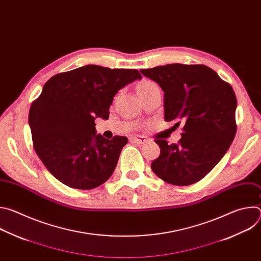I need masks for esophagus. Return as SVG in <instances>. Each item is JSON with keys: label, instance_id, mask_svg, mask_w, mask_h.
I'll return each mask as SVG.
<instances>
[{"label": "esophagus", "instance_id": "34e87169", "mask_svg": "<svg viewBox=\"0 0 261 261\" xmlns=\"http://www.w3.org/2000/svg\"><path fill=\"white\" fill-rule=\"evenodd\" d=\"M130 140H131V142H136L138 144H143V143L147 142V139L143 136H132V137H130Z\"/></svg>", "mask_w": 261, "mask_h": 261}]
</instances>
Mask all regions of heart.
<instances>
[{
	"instance_id": "heart-1",
	"label": "heart",
	"mask_w": 261,
	"mask_h": 261,
	"mask_svg": "<svg viewBox=\"0 0 261 261\" xmlns=\"http://www.w3.org/2000/svg\"><path fill=\"white\" fill-rule=\"evenodd\" d=\"M154 83H151V82H145V83H142L139 87H138V89H142V88H145V87H148V86H151V85H153Z\"/></svg>"
}]
</instances>
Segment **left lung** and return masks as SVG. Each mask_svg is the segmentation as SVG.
<instances>
[{"label": "left lung", "instance_id": "left-lung-1", "mask_svg": "<svg viewBox=\"0 0 261 261\" xmlns=\"http://www.w3.org/2000/svg\"><path fill=\"white\" fill-rule=\"evenodd\" d=\"M164 92L165 121L184 124L181 138L156 139L160 156L152 169L164 181L192 185L223 158L237 133V97L231 86L204 65L169 64L141 69Z\"/></svg>", "mask_w": 261, "mask_h": 261}]
</instances>
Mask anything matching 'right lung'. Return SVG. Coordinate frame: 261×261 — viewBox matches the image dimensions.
I'll use <instances>...</instances> for the list:
<instances>
[{
  "label": "right lung",
  "instance_id": "right-lung-1",
  "mask_svg": "<svg viewBox=\"0 0 261 261\" xmlns=\"http://www.w3.org/2000/svg\"><path fill=\"white\" fill-rule=\"evenodd\" d=\"M140 79L136 69L87 65L45 83L31 105L29 124L36 154L57 179L90 190L113 174L128 138L96 134L95 120H107L118 91Z\"/></svg>",
  "mask_w": 261,
  "mask_h": 261
}]
</instances>
